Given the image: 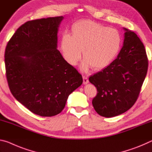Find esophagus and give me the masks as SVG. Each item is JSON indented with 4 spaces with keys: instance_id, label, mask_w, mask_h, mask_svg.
Listing matches in <instances>:
<instances>
[{
    "instance_id": "obj_1",
    "label": "esophagus",
    "mask_w": 152,
    "mask_h": 152,
    "mask_svg": "<svg viewBox=\"0 0 152 152\" xmlns=\"http://www.w3.org/2000/svg\"><path fill=\"white\" fill-rule=\"evenodd\" d=\"M83 84L84 85H86L89 83V80H88V77L87 76H83Z\"/></svg>"
}]
</instances>
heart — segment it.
Segmentation results:
<instances>
[{
	"label": "heart",
	"mask_w": 152,
	"mask_h": 152,
	"mask_svg": "<svg viewBox=\"0 0 152 152\" xmlns=\"http://www.w3.org/2000/svg\"><path fill=\"white\" fill-rule=\"evenodd\" d=\"M121 45L122 36L117 29L89 20L75 23L72 36L64 34L61 42L64 58L71 65L77 64L83 50L85 59L81 66L83 72L92 66L102 69L108 66L117 56Z\"/></svg>",
	"instance_id": "1"
}]
</instances>
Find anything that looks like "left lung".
<instances>
[{"mask_svg":"<svg viewBox=\"0 0 152 152\" xmlns=\"http://www.w3.org/2000/svg\"><path fill=\"white\" fill-rule=\"evenodd\" d=\"M123 29V46L116 58L89 78L98 91L92 100L94 108L106 118L120 115L134 105L148 72L143 43L135 32Z\"/></svg>","mask_w":152,"mask_h":152,"instance_id":"left-lung-1","label":"left lung"}]
</instances>
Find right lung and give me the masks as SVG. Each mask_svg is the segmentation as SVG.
<instances>
[{"instance_id": "add662e5", "label": "right lung", "mask_w": 152, "mask_h": 152, "mask_svg": "<svg viewBox=\"0 0 152 152\" xmlns=\"http://www.w3.org/2000/svg\"><path fill=\"white\" fill-rule=\"evenodd\" d=\"M64 17L29 21L7 44L4 62L11 92L19 102L41 116L61 113L69 96L83 83L78 71L57 50Z\"/></svg>"}]
</instances>
